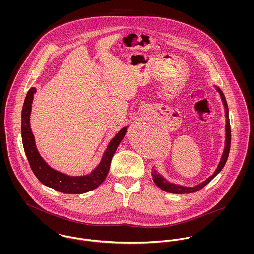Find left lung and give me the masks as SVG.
<instances>
[{
	"instance_id": "8db88e82",
	"label": "left lung",
	"mask_w": 254,
	"mask_h": 254,
	"mask_svg": "<svg viewBox=\"0 0 254 254\" xmlns=\"http://www.w3.org/2000/svg\"><path fill=\"white\" fill-rule=\"evenodd\" d=\"M214 87H215L216 91H217L219 95H220V97H221V100H222V103H223V106H224V109H225V117H226L225 146H224V150H223L222 156L220 158L219 164L217 165V168L215 169L214 173L211 176H209L206 180H204V181L201 182L200 184H198L196 186H193V187H186V186H181V185H178V184H174V183L167 181L163 176H161V174H159L153 168V170L151 171V176H152L153 182L155 183V185L158 188H160L164 191L171 192V193H177V194L191 193V192L197 191L198 190L202 189L204 186H206L209 182L211 181L217 175L218 173H220V171L223 169L224 165L226 164V161H227L228 156H229L230 145H231V127H230V119H229V109H228V105H227V102H226V99H225V96H224L223 92L220 90V88L217 87V86L214 85Z\"/></svg>"
}]
</instances>
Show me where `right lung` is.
Masks as SVG:
<instances>
[{
    "label": "right lung",
    "mask_w": 254,
    "mask_h": 254,
    "mask_svg": "<svg viewBox=\"0 0 254 254\" xmlns=\"http://www.w3.org/2000/svg\"><path fill=\"white\" fill-rule=\"evenodd\" d=\"M36 88H31L24 100L21 112V138L25 154L29 161L30 167L38 180L43 185L52 188L60 192L81 194L88 192L98 188L105 181L110 167L111 158L114 155L117 147L123 140L128 126L123 127L109 143L100 163L91 171V173L80 176H71L60 172L52 168L41 156L37 149L35 137L30 126V115L32 110V103Z\"/></svg>",
    "instance_id": "add662e5"
}]
</instances>
